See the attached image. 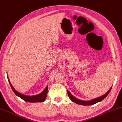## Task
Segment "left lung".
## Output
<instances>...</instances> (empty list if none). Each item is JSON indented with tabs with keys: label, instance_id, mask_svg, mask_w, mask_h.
I'll return each instance as SVG.
<instances>
[{
	"label": "left lung",
	"instance_id": "1",
	"mask_svg": "<svg viewBox=\"0 0 122 122\" xmlns=\"http://www.w3.org/2000/svg\"><path fill=\"white\" fill-rule=\"evenodd\" d=\"M111 88L110 89L109 91H108L105 94L102 95V96L99 97V98H97L96 99H93V100H89V101H83V100H79V99H77L75 98V97H74L72 94H71L69 92V91H67V94H68L69 98H70L73 102H75L76 104H77L79 105H93V104H96V103L98 102H100L101 101H102L103 99L107 97V95L108 94V93H110Z\"/></svg>",
	"mask_w": 122,
	"mask_h": 122
}]
</instances>
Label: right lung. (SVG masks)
<instances>
[{
	"label": "right lung",
	"instance_id": "obj_1",
	"mask_svg": "<svg viewBox=\"0 0 122 122\" xmlns=\"http://www.w3.org/2000/svg\"><path fill=\"white\" fill-rule=\"evenodd\" d=\"M8 80L11 88H12V91L15 93V94L16 95H17L18 97H19L20 98L23 99V100L24 101H25V102H44V101L45 100L48 93V86H47L46 88L45 89L44 91H43L41 93L39 94L38 95H34V96H27V95L22 94L17 92L16 90L14 88V87H12V86L9 80Z\"/></svg>",
	"mask_w": 122,
	"mask_h": 122
}]
</instances>
